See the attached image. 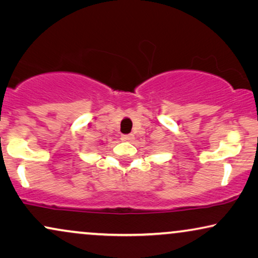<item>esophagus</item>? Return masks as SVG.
Segmentation results:
<instances>
[{"instance_id": "obj_1", "label": "esophagus", "mask_w": 258, "mask_h": 258, "mask_svg": "<svg viewBox=\"0 0 258 258\" xmlns=\"http://www.w3.org/2000/svg\"><path fill=\"white\" fill-rule=\"evenodd\" d=\"M133 139V135H122L121 136V140H123V142H131V140Z\"/></svg>"}]
</instances>
